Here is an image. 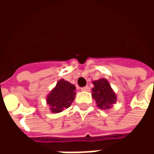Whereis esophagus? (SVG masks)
Segmentation results:
<instances>
[{"label":"esophagus","mask_w":154,"mask_h":154,"mask_svg":"<svg viewBox=\"0 0 154 154\" xmlns=\"http://www.w3.org/2000/svg\"><path fill=\"white\" fill-rule=\"evenodd\" d=\"M81 90L82 91H90V87H88V86H87V87H82Z\"/></svg>","instance_id":"obj_1"}]
</instances>
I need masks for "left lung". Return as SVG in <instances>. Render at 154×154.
Here are the masks:
<instances>
[{"label": "left lung", "instance_id": "1", "mask_svg": "<svg viewBox=\"0 0 154 154\" xmlns=\"http://www.w3.org/2000/svg\"><path fill=\"white\" fill-rule=\"evenodd\" d=\"M94 87L91 89L92 97L97 102V106L102 110H108L116 102V95L106 78L94 81Z\"/></svg>", "mask_w": 154, "mask_h": 154}]
</instances>
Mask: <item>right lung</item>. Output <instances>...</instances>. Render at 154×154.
I'll use <instances>...</instances> for the list:
<instances>
[{"label":"right lung","instance_id":"add662e5","mask_svg":"<svg viewBox=\"0 0 154 154\" xmlns=\"http://www.w3.org/2000/svg\"><path fill=\"white\" fill-rule=\"evenodd\" d=\"M75 97L76 87L64 79H61L48 95L47 104L53 113H59L70 106Z\"/></svg>","mask_w":154,"mask_h":154}]
</instances>
